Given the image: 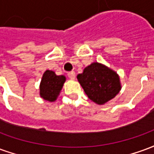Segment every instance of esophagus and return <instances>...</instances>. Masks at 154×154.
Returning <instances> with one entry per match:
<instances>
[{"mask_svg":"<svg viewBox=\"0 0 154 154\" xmlns=\"http://www.w3.org/2000/svg\"><path fill=\"white\" fill-rule=\"evenodd\" d=\"M67 76H68V77L70 78L71 80H74L75 77H76V73H75V72H70L67 73Z\"/></svg>","mask_w":154,"mask_h":154,"instance_id":"1","label":"esophagus"}]
</instances>
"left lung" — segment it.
<instances>
[{
  "label": "left lung",
  "instance_id": "left-lung-1",
  "mask_svg": "<svg viewBox=\"0 0 154 154\" xmlns=\"http://www.w3.org/2000/svg\"><path fill=\"white\" fill-rule=\"evenodd\" d=\"M77 78L88 98L97 105H105L121 90L119 75L100 63H92Z\"/></svg>",
  "mask_w": 154,
  "mask_h": 154
}]
</instances>
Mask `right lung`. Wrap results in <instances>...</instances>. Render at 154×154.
Here are the masks:
<instances>
[{"label": "right lung", "mask_w": 154, "mask_h": 154, "mask_svg": "<svg viewBox=\"0 0 154 154\" xmlns=\"http://www.w3.org/2000/svg\"><path fill=\"white\" fill-rule=\"evenodd\" d=\"M65 82V76H57L54 71L46 70L43 74L39 85V96L44 100L54 102L59 96Z\"/></svg>", "instance_id": "add662e5"}]
</instances>
